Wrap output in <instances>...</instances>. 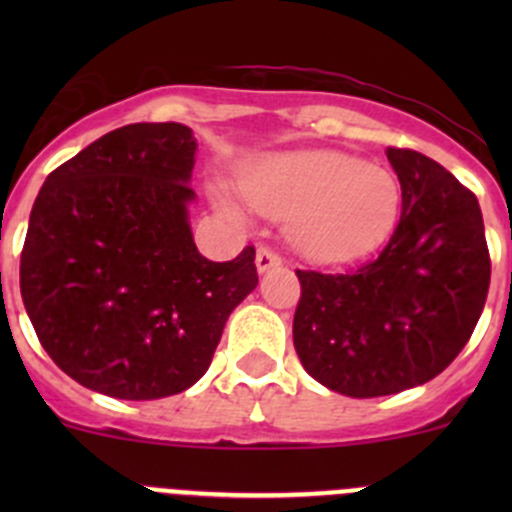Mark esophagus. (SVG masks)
I'll return each instance as SVG.
<instances>
[{"instance_id": "esophagus-1", "label": "esophagus", "mask_w": 512, "mask_h": 512, "mask_svg": "<svg viewBox=\"0 0 512 512\" xmlns=\"http://www.w3.org/2000/svg\"><path fill=\"white\" fill-rule=\"evenodd\" d=\"M280 262H282V257L277 255V252L272 250V247H267V245L257 247L255 265H257V270H260V272L272 270V267H277V265H280Z\"/></svg>"}]
</instances>
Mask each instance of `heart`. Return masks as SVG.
Returning a JSON list of instances; mask_svg holds the SVG:
<instances>
[{
    "label": "heart",
    "instance_id": "obj_1",
    "mask_svg": "<svg viewBox=\"0 0 512 512\" xmlns=\"http://www.w3.org/2000/svg\"><path fill=\"white\" fill-rule=\"evenodd\" d=\"M242 198L267 218H289L294 245L314 260L366 255L399 218L401 185L391 170L337 151L270 156L240 180Z\"/></svg>",
    "mask_w": 512,
    "mask_h": 512
}]
</instances>
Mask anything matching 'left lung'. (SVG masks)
<instances>
[{
  "mask_svg": "<svg viewBox=\"0 0 512 512\" xmlns=\"http://www.w3.org/2000/svg\"><path fill=\"white\" fill-rule=\"evenodd\" d=\"M401 218L352 272L297 270L294 349L304 369L354 399L399 394L441 374L471 339L490 285L476 195L411 148H386Z\"/></svg>",
  "mask_w": 512,
  "mask_h": 512,
  "instance_id": "left-lung-1",
  "label": "left lung"
}]
</instances>
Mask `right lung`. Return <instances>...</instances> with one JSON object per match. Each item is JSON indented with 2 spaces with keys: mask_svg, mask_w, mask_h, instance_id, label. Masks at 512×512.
I'll return each instance as SVG.
<instances>
[{
  "mask_svg": "<svg viewBox=\"0 0 512 512\" xmlns=\"http://www.w3.org/2000/svg\"><path fill=\"white\" fill-rule=\"evenodd\" d=\"M193 133L116 128L49 173L19 262L24 307L64 374L148 401L208 371L232 309L257 287L255 247L213 262L188 225Z\"/></svg>",
  "mask_w": 512,
  "mask_h": 512,
  "instance_id": "obj_1",
  "label": "right lung"
}]
</instances>
